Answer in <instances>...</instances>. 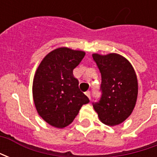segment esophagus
<instances>
[{
  "mask_svg": "<svg viewBox=\"0 0 157 157\" xmlns=\"http://www.w3.org/2000/svg\"><path fill=\"white\" fill-rule=\"evenodd\" d=\"M85 94L87 96V97H88L89 99H91V92H86Z\"/></svg>",
  "mask_w": 157,
  "mask_h": 157,
  "instance_id": "esophagus-1",
  "label": "esophagus"
}]
</instances>
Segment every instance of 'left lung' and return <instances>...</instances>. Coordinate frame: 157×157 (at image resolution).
Instances as JSON below:
<instances>
[{
    "instance_id": "left-lung-1",
    "label": "left lung",
    "mask_w": 157,
    "mask_h": 157,
    "mask_svg": "<svg viewBox=\"0 0 157 157\" xmlns=\"http://www.w3.org/2000/svg\"><path fill=\"white\" fill-rule=\"evenodd\" d=\"M101 75L102 96L93 108L104 124H121L131 114L138 95V81L132 65L122 55L93 54Z\"/></svg>"
}]
</instances>
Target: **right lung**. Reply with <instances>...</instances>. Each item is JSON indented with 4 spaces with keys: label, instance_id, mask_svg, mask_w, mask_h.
<instances>
[{
    "label": "right lung",
    "instance_id": "right-lung-1",
    "mask_svg": "<svg viewBox=\"0 0 157 157\" xmlns=\"http://www.w3.org/2000/svg\"><path fill=\"white\" fill-rule=\"evenodd\" d=\"M86 53L62 47L43 59L33 82V97L37 112L45 122L62 128L71 124L82 105L89 102L79 89L73 70Z\"/></svg>",
    "mask_w": 157,
    "mask_h": 157
}]
</instances>
